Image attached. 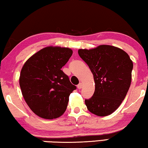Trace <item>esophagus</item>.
<instances>
[{"mask_svg": "<svg viewBox=\"0 0 148 148\" xmlns=\"http://www.w3.org/2000/svg\"><path fill=\"white\" fill-rule=\"evenodd\" d=\"M82 88H83V84H82V83H79V84L77 85V88L78 89H82Z\"/></svg>", "mask_w": 148, "mask_h": 148, "instance_id": "1", "label": "esophagus"}]
</instances>
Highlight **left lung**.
Segmentation results:
<instances>
[{"label":"left lung","mask_w":148,"mask_h":148,"mask_svg":"<svg viewBox=\"0 0 148 148\" xmlns=\"http://www.w3.org/2000/svg\"><path fill=\"white\" fill-rule=\"evenodd\" d=\"M78 54L95 82L94 95L85 100L87 108L96 116L110 115L120 106L131 86L133 61L126 52L110 45L79 49Z\"/></svg>","instance_id":"left-lung-1"}]
</instances>
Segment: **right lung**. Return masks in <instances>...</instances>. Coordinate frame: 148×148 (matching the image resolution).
Listing matches in <instances>:
<instances>
[{"label":"right lung","instance_id":"add662e5","mask_svg":"<svg viewBox=\"0 0 148 148\" xmlns=\"http://www.w3.org/2000/svg\"><path fill=\"white\" fill-rule=\"evenodd\" d=\"M72 54L71 48L50 46L33 54L23 64L19 86L25 102L37 116L52 120L65 112L69 95L76 86L61 68Z\"/></svg>","mask_w":148,"mask_h":148}]
</instances>
